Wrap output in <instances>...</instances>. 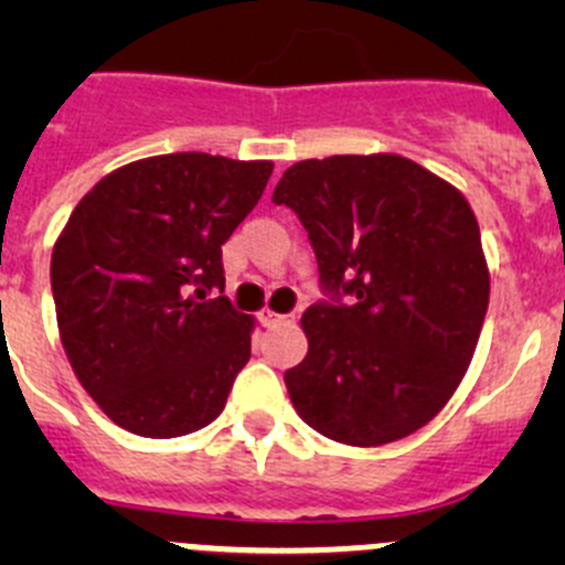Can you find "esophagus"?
<instances>
[{"mask_svg":"<svg viewBox=\"0 0 565 565\" xmlns=\"http://www.w3.org/2000/svg\"><path fill=\"white\" fill-rule=\"evenodd\" d=\"M288 319L291 317H286V313H274V311H259V326L263 328H277V326H282V322H288Z\"/></svg>","mask_w":565,"mask_h":565,"instance_id":"obj_1","label":"esophagus"}]
</instances>
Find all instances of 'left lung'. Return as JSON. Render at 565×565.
I'll use <instances>...</instances> for the list:
<instances>
[{
  "label": "left lung",
  "mask_w": 565,
  "mask_h": 565,
  "mask_svg": "<svg viewBox=\"0 0 565 565\" xmlns=\"http://www.w3.org/2000/svg\"><path fill=\"white\" fill-rule=\"evenodd\" d=\"M306 226L317 299L306 359L286 371L297 413L353 447L411 436L450 402L489 306L463 194L402 154L299 161L271 198Z\"/></svg>",
  "instance_id": "8db88e82"
}]
</instances>
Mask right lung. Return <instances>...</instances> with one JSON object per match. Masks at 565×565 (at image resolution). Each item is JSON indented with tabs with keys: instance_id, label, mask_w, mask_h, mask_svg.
I'll list each match as a JSON object with an SVG mask.
<instances>
[{
	"instance_id": "1",
	"label": "right lung",
	"mask_w": 565,
	"mask_h": 565,
	"mask_svg": "<svg viewBox=\"0 0 565 565\" xmlns=\"http://www.w3.org/2000/svg\"><path fill=\"white\" fill-rule=\"evenodd\" d=\"M271 161L174 152L115 169L82 198L50 259L70 364L118 427L147 438L221 416L252 356V319L223 294V243Z\"/></svg>"
}]
</instances>
